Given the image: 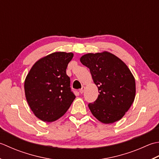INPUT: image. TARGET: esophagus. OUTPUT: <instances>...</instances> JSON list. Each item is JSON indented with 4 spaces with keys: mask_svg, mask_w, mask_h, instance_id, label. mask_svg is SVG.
<instances>
[{
    "mask_svg": "<svg viewBox=\"0 0 159 159\" xmlns=\"http://www.w3.org/2000/svg\"><path fill=\"white\" fill-rule=\"evenodd\" d=\"M84 90H85V87L82 86V89H80V93L81 94H82V93L84 92Z\"/></svg>",
    "mask_w": 159,
    "mask_h": 159,
    "instance_id": "1",
    "label": "esophagus"
}]
</instances>
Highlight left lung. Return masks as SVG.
I'll return each mask as SVG.
<instances>
[{"instance_id":"left-lung-1","label":"left lung","mask_w":159,"mask_h":159,"mask_svg":"<svg viewBox=\"0 0 159 159\" xmlns=\"http://www.w3.org/2000/svg\"><path fill=\"white\" fill-rule=\"evenodd\" d=\"M80 61L90 69L98 87V99L89 103L93 116L106 124L120 120L135 98V80L131 71L121 60L107 51L85 54Z\"/></svg>"}]
</instances>
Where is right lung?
Returning a JSON list of instances; mask_svg holds the SVG:
<instances>
[{
	"label": "right lung",
	"mask_w": 159,
	"mask_h": 159,
	"mask_svg": "<svg viewBox=\"0 0 159 159\" xmlns=\"http://www.w3.org/2000/svg\"><path fill=\"white\" fill-rule=\"evenodd\" d=\"M73 53L55 52L35 62L25 81L26 99L34 114L43 121L62 116L75 98L71 91L68 64Z\"/></svg>",
	"instance_id": "add662e5"
}]
</instances>
